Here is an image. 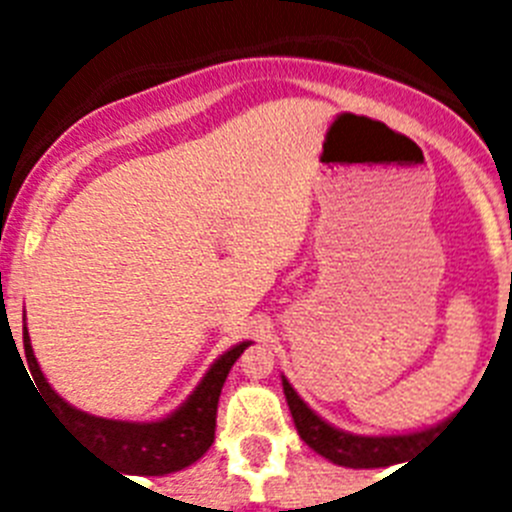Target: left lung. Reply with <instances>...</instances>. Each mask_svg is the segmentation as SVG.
Segmentation results:
<instances>
[{
    "label": "left lung",
    "mask_w": 512,
    "mask_h": 512,
    "mask_svg": "<svg viewBox=\"0 0 512 512\" xmlns=\"http://www.w3.org/2000/svg\"><path fill=\"white\" fill-rule=\"evenodd\" d=\"M284 397H287L289 413L297 425L302 441L310 446L312 451H318L328 461L338 464V467L348 469H377L390 467V464H400L408 456L423 446L433 433L446 423L431 425L423 431L410 433H392V436H359V433H348L330 425L328 420L320 418L315 410L302 400L295 392V387L289 384V379L282 374Z\"/></svg>",
    "instance_id": "8db88e82"
}]
</instances>
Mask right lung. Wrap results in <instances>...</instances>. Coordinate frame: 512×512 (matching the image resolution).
<instances>
[{"instance_id": "1", "label": "right lung", "mask_w": 512, "mask_h": 512, "mask_svg": "<svg viewBox=\"0 0 512 512\" xmlns=\"http://www.w3.org/2000/svg\"><path fill=\"white\" fill-rule=\"evenodd\" d=\"M22 343H25V359L33 369L30 374L38 384L40 395L56 410L58 418L69 425L71 431L79 433L84 441L92 443L97 454L112 461L117 469L140 474V477H161V474L179 472L207 454L215 441L217 400H220L225 379L238 356L251 346V341H241L217 356L200 384L192 390V395L174 413L158 420H112L74 408L53 390L45 374L40 372L38 359L30 346L27 325H22Z\"/></svg>"}]
</instances>
